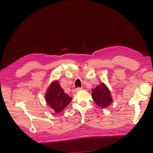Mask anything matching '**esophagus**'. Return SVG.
<instances>
[{"mask_svg":"<svg viewBox=\"0 0 153 153\" xmlns=\"http://www.w3.org/2000/svg\"><path fill=\"white\" fill-rule=\"evenodd\" d=\"M81 89H82V88H81V87H77L76 89V92H78V91H81Z\"/></svg>","mask_w":153,"mask_h":153,"instance_id":"34e87169","label":"esophagus"}]
</instances>
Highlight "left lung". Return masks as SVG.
Instances as JSON below:
<instances>
[{
  "instance_id": "obj_1",
  "label": "left lung",
  "mask_w": 153,
  "mask_h": 153,
  "mask_svg": "<svg viewBox=\"0 0 153 153\" xmlns=\"http://www.w3.org/2000/svg\"><path fill=\"white\" fill-rule=\"evenodd\" d=\"M92 97L93 100L102 108H107L113 102L111 93L108 88L104 83L98 85L92 90Z\"/></svg>"
}]
</instances>
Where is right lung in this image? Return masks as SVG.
Masks as SVG:
<instances>
[{"label":"right lung","mask_w":153,"mask_h":153,"mask_svg":"<svg viewBox=\"0 0 153 153\" xmlns=\"http://www.w3.org/2000/svg\"><path fill=\"white\" fill-rule=\"evenodd\" d=\"M72 99L68 94L65 93L57 81L51 84L45 94V100L48 105L57 114L65 109L72 101Z\"/></svg>","instance_id":"right-lung-1"}]
</instances>
